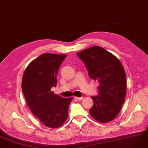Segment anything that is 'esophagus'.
Returning <instances> with one entry per match:
<instances>
[{
  "label": "esophagus",
  "instance_id": "obj_1",
  "mask_svg": "<svg viewBox=\"0 0 148 148\" xmlns=\"http://www.w3.org/2000/svg\"><path fill=\"white\" fill-rule=\"evenodd\" d=\"M74 99H75L76 101H79V100H82V99H83V97H80V98H79V97H74Z\"/></svg>",
  "mask_w": 148,
  "mask_h": 148
}]
</instances>
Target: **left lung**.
I'll use <instances>...</instances> for the list:
<instances>
[{
	"mask_svg": "<svg viewBox=\"0 0 148 148\" xmlns=\"http://www.w3.org/2000/svg\"><path fill=\"white\" fill-rule=\"evenodd\" d=\"M85 63L89 77L98 80V96L91 97L93 105L90 114L101 123L112 121L125 102L126 75L120 61L109 51L94 46L77 53Z\"/></svg>",
	"mask_w": 148,
	"mask_h": 148,
	"instance_id": "1",
	"label": "left lung"
}]
</instances>
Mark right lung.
<instances>
[{"label": "right lung", "mask_w": 148, "mask_h": 148, "mask_svg": "<svg viewBox=\"0 0 148 148\" xmlns=\"http://www.w3.org/2000/svg\"><path fill=\"white\" fill-rule=\"evenodd\" d=\"M66 55L43 53L27 66L23 73L22 89L32 113L45 126L57 128L69 116L73 98H64L51 91L56 87L57 75Z\"/></svg>", "instance_id": "1"}]
</instances>
